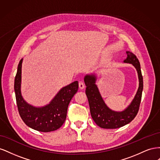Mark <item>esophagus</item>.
<instances>
[{
	"mask_svg": "<svg viewBox=\"0 0 160 160\" xmlns=\"http://www.w3.org/2000/svg\"><path fill=\"white\" fill-rule=\"evenodd\" d=\"M79 88H80L81 89H83L85 88V84H84V83H83V81H80L79 82Z\"/></svg>",
	"mask_w": 160,
	"mask_h": 160,
	"instance_id": "esophagus-1",
	"label": "esophagus"
}]
</instances>
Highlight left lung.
Listing matches in <instances>:
<instances>
[{
	"label": "left lung",
	"mask_w": 160,
	"mask_h": 160,
	"mask_svg": "<svg viewBox=\"0 0 160 160\" xmlns=\"http://www.w3.org/2000/svg\"><path fill=\"white\" fill-rule=\"evenodd\" d=\"M127 58L124 62L132 64L137 69L139 77V88L132 103L122 112H115L105 105L95 85L94 75H86L84 78L87 86L85 93L88 97L91 117L95 123L101 128L117 129L130 123L137 115L142 100L143 88V76L140 63L137 57L133 52L127 51Z\"/></svg>",
	"instance_id": "1"
}]
</instances>
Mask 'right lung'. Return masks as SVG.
<instances>
[{
	"instance_id": "obj_1",
	"label": "right lung",
	"mask_w": 160,
	"mask_h": 160,
	"mask_svg": "<svg viewBox=\"0 0 160 160\" xmlns=\"http://www.w3.org/2000/svg\"><path fill=\"white\" fill-rule=\"evenodd\" d=\"M22 62V59L19 61L14 85L19 115L27 126L38 132H49L57 130L66 119L69 104L78 91V81L72 82L62 88L49 105L42 108H35L27 103L21 95Z\"/></svg>"
}]
</instances>
